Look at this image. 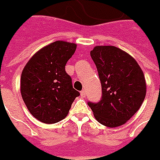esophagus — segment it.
Wrapping results in <instances>:
<instances>
[{"label": "esophagus", "mask_w": 160, "mask_h": 160, "mask_svg": "<svg viewBox=\"0 0 160 160\" xmlns=\"http://www.w3.org/2000/svg\"><path fill=\"white\" fill-rule=\"evenodd\" d=\"M85 95H86V90H85V89L82 90V91H81V96H82V97H84Z\"/></svg>", "instance_id": "esophagus-1"}]
</instances>
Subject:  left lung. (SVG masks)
Here are the masks:
<instances>
[{"instance_id": "left-lung-1", "label": "left lung", "mask_w": 160, "mask_h": 160, "mask_svg": "<svg viewBox=\"0 0 160 160\" xmlns=\"http://www.w3.org/2000/svg\"><path fill=\"white\" fill-rule=\"evenodd\" d=\"M90 55L101 82L102 98L88 104L100 124L120 127L132 117L145 98L142 70L132 56L116 46H95Z\"/></svg>"}]
</instances>
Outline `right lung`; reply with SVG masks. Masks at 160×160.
Segmentation results:
<instances>
[{"mask_svg":"<svg viewBox=\"0 0 160 160\" xmlns=\"http://www.w3.org/2000/svg\"><path fill=\"white\" fill-rule=\"evenodd\" d=\"M76 48L73 43L53 42L36 52L22 70V98L31 115L41 122L53 124L66 118L80 95L65 70Z\"/></svg>","mask_w":160,"mask_h":160,"instance_id":"obj_1","label":"right lung"}]
</instances>
